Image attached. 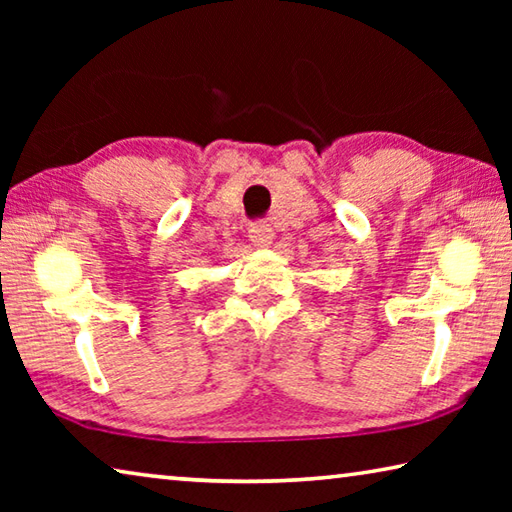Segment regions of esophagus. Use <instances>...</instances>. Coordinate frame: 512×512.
Masks as SVG:
<instances>
[{
    "label": "esophagus",
    "mask_w": 512,
    "mask_h": 512,
    "mask_svg": "<svg viewBox=\"0 0 512 512\" xmlns=\"http://www.w3.org/2000/svg\"><path fill=\"white\" fill-rule=\"evenodd\" d=\"M248 237L259 248H266V246L273 244V230L268 228L266 223H253V225H250Z\"/></svg>",
    "instance_id": "1"
}]
</instances>
